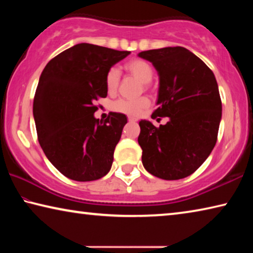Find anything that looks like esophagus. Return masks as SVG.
Here are the masks:
<instances>
[{
	"mask_svg": "<svg viewBox=\"0 0 253 253\" xmlns=\"http://www.w3.org/2000/svg\"><path fill=\"white\" fill-rule=\"evenodd\" d=\"M128 122H136V118H134V117H128Z\"/></svg>",
	"mask_w": 253,
	"mask_h": 253,
	"instance_id": "34e87169",
	"label": "esophagus"
}]
</instances>
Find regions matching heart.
Instances as JSON below:
<instances>
[{
  "instance_id": "obj_1",
  "label": "heart",
  "mask_w": 253,
  "mask_h": 253,
  "mask_svg": "<svg viewBox=\"0 0 253 253\" xmlns=\"http://www.w3.org/2000/svg\"><path fill=\"white\" fill-rule=\"evenodd\" d=\"M126 70L136 77L140 83L147 84L152 81L154 76V70L151 63L142 59H134L128 61L125 65ZM119 70L117 68H111L106 75V89L109 93L116 91L119 84ZM149 104V100L146 97H142L139 99H118L111 105L113 110L117 113L126 115H137L140 110L146 108Z\"/></svg>"
}]
</instances>
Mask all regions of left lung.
Returning <instances> with one entry per match:
<instances>
[{
    "mask_svg": "<svg viewBox=\"0 0 253 253\" xmlns=\"http://www.w3.org/2000/svg\"><path fill=\"white\" fill-rule=\"evenodd\" d=\"M160 77L152 117H169L155 127L140 121L138 144L145 169L168 181L193 174L215 146L222 117L219 87L212 70L183 46L142 51Z\"/></svg>",
    "mask_w": 253,
    "mask_h": 253,
    "instance_id": "1",
    "label": "left lung"
}]
</instances>
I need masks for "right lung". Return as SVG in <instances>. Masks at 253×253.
I'll use <instances>...</instances> for the list:
<instances>
[{"instance_id": "1", "label": "right lung", "mask_w": 253, "mask_h": 253, "mask_svg": "<svg viewBox=\"0 0 253 253\" xmlns=\"http://www.w3.org/2000/svg\"><path fill=\"white\" fill-rule=\"evenodd\" d=\"M129 53L79 43L50 60L42 71L33 100L38 139L66 177L89 182L110 170L127 117L110 113L99 122L93 102L107 97V72Z\"/></svg>"}]
</instances>
